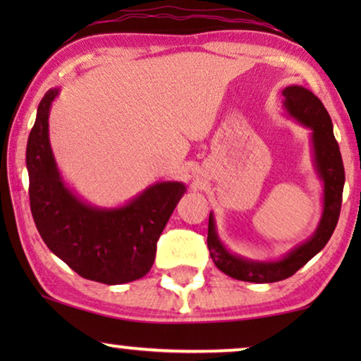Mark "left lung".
Here are the masks:
<instances>
[{"instance_id":"8db88e82","label":"left lung","mask_w":361,"mask_h":361,"mask_svg":"<svg viewBox=\"0 0 361 361\" xmlns=\"http://www.w3.org/2000/svg\"><path fill=\"white\" fill-rule=\"evenodd\" d=\"M283 97L289 115L312 130L314 164L320 180L324 182V212L314 235L279 261H251L230 253L219 240L214 215L210 214L207 245L212 259L221 273L248 283H276L290 278L327 245L337 226L342 207L345 169L329 111L325 110L324 103L304 87H286Z\"/></svg>"}]
</instances>
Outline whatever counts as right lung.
<instances>
[{"label": "right lung", "instance_id": "add662e5", "mask_svg": "<svg viewBox=\"0 0 361 361\" xmlns=\"http://www.w3.org/2000/svg\"><path fill=\"white\" fill-rule=\"evenodd\" d=\"M59 88L37 106L29 133V202L39 235L54 255L103 284H123L149 273L157 240L184 195L182 182H157L118 209H97L63 184L49 142V110Z\"/></svg>", "mask_w": 361, "mask_h": 361}]
</instances>
